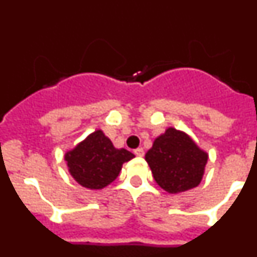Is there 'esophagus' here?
<instances>
[{"label": "esophagus", "instance_id": "obj_1", "mask_svg": "<svg viewBox=\"0 0 257 257\" xmlns=\"http://www.w3.org/2000/svg\"><path fill=\"white\" fill-rule=\"evenodd\" d=\"M134 154H135V156H138V157H143V156H144V151H143V148H138V149H135V151H134Z\"/></svg>", "mask_w": 257, "mask_h": 257}]
</instances>
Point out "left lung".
I'll return each instance as SVG.
<instances>
[{
	"label": "left lung",
	"instance_id": "1",
	"mask_svg": "<svg viewBox=\"0 0 257 257\" xmlns=\"http://www.w3.org/2000/svg\"><path fill=\"white\" fill-rule=\"evenodd\" d=\"M156 183L169 193L185 192L201 183L207 163V153L189 136L169 128L158 136L145 154Z\"/></svg>",
	"mask_w": 257,
	"mask_h": 257
}]
</instances>
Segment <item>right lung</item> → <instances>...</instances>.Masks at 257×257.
Returning <instances> with one entry per match:
<instances>
[{
	"label": "right lung",
	"instance_id": "add662e5",
	"mask_svg": "<svg viewBox=\"0 0 257 257\" xmlns=\"http://www.w3.org/2000/svg\"><path fill=\"white\" fill-rule=\"evenodd\" d=\"M134 158L126 149H115L112 142L97 130L65 154L76 181L88 189H101L117 179L122 165Z\"/></svg>",
	"mask_w": 257,
	"mask_h": 257
}]
</instances>
